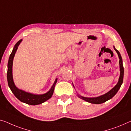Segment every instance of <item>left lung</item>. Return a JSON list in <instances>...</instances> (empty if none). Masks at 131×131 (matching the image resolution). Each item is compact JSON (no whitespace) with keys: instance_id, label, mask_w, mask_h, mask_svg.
Here are the masks:
<instances>
[{"instance_id":"8db88e82","label":"left lung","mask_w":131,"mask_h":131,"mask_svg":"<svg viewBox=\"0 0 131 131\" xmlns=\"http://www.w3.org/2000/svg\"><path fill=\"white\" fill-rule=\"evenodd\" d=\"M114 49L116 50L117 53L118 54L119 58V66H120V77L119 78V81L117 84L115 86L114 88H112L110 91H109L108 92H107L105 94L101 95L100 96L96 97H83L81 96H79L78 95L80 98L83 99L87 102L92 103H95V104H100V103H102L103 102H106V101H108L109 99L112 98V97H114L116 93L118 92V91L119 88H121V86L122 83L123 82V79H124V66H123L122 64V59L121 56V54L118 51V50L116 49L114 47Z\"/></svg>"}]
</instances>
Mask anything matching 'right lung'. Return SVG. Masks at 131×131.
Instances as JSON below:
<instances>
[{
    "instance_id": "add662e5",
    "label": "right lung",
    "mask_w": 131,
    "mask_h": 131,
    "mask_svg": "<svg viewBox=\"0 0 131 131\" xmlns=\"http://www.w3.org/2000/svg\"><path fill=\"white\" fill-rule=\"evenodd\" d=\"M22 39L19 40L17 42L14 46V48L12 52V53L10 55L8 64H7V82L8 85L10 89V90L12 92L15 96L21 102H24L27 104L31 105H36L40 104L43 102H45L49 99H50L52 97V95L53 93L54 86L57 82V79H56L55 81L52 86L50 90L47 92L46 93L43 95H34L32 93H29L20 90L18 88L16 87L14 84L12 77V65H13V60L14 56L16 52L17 49V47L22 42Z\"/></svg>"
}]
</instances>
